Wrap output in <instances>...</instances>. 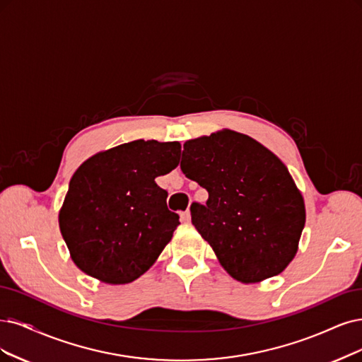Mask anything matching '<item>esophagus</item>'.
Wrapping results in <instances>:
<instances>
[{
  "label": "esophagus",
  "mask_w": 362,
  "mask_h": 362,
  "mask_svg": "<svg viewBox=\"0 0 362 362\" xmlns=\"http://www.w3.org/2000/svg\"><path fill=\"white\" fill-rule=\"evenodd\" d=\"M180 219H182V222H191V211L189 210H186V211H183V213H180Z\"/></svg>",
  "instance_id": "esophagus-1"
}]
</instances>
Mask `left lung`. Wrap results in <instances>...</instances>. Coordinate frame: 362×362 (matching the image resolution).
Listing matches in <instances>:
<instances>
[{
	"instance_id": "left-lung-1",
	"label": "left lung",
	"mask_w": 362,
	"mask_h": 362,
	"mask_svg": "<svg viewBox=\"0 0 362 362\" xmlns=\"http://www.w3.org/2000/svg\"><path fill=\"white\" fill-rule=\"evenodd\" d=\"M180 168L209 192L191 206L192 223L233 279L259 284L298 252L304 198L277 155L228 128L185 141Z\"/></svg>"
}]
</instances>
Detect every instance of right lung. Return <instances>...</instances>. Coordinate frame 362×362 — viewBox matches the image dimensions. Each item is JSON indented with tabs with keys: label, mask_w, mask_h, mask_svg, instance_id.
Returning a JSON list of instances; mask_svg holds the SVG:
<instances>
[{
	"label": "right lung",
	"mask_w": 362,
	"mask_h": 362,
	"mask_svg": "<svg viewBox=\"0 0 362 362\" xmlns=\"http://www.w3.org/2000/svg\"><path fill=\"white\" fill-rule=\"evenodd\" d=\"M179 141L134 140L88 158L58 213L77 269L109 285L144 274L170 243L179 216L155 179L179 165Z\"/></svg>",
	"instance_id": "obj_1"
}]
</instances>
